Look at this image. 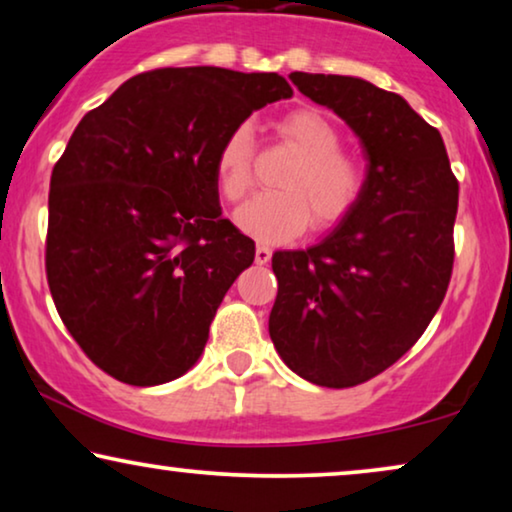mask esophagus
Wrapping results in <instances>:
<instances>
[{"label": "esophagus", "instance_id": "esophagus-1", "mask_svg": "<svg viewBox=\"0 0 512 512\" xmlns=\"http://www.w3.org/2000/svg\"><path fill=\"white\" fill-rule=\"evenodd\" d=\"M272 258V249L265 247V244H256V263L265 265Z\"/></svg>", "mask_w": 512, "mask_h": 512}]
</instances>
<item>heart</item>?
<instances>
[{
  "label": "heart",
  "instance_id": "heart-1",
  "mask_svg": "<svg viewBox=\"0 0 512 512\" xmlns=\"http://www.w3.org/2000/svg\"><path fill=\"white\" fill-rule=\"evenodd\" d=\"M277 132L298 153L277 186L237 209L235 221L244 233L268 242L298 237L314 223L317 230L338 226L359 205L366 191L361 160L342 151V135L333 121L314 109L289 111ZM219 191L228 202H240L254 184V132L240 123L223 139L214 160Z\"/></svg>",
  "mask_w": 512,
  "mask_h": 512
}]
</instances>
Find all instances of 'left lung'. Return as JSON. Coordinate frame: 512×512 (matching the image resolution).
Here are the masks:
<instances>
[{
  "label": "left lung",
  "mask_w": 512,
  "mask_h": 512,
  "mask_svg": "<svg viewBox=\"0 0 512 512\" xmlns=\"http://www.w3.org/2000/svg\"><path fill=\"white\" fill-rule=\"evenodd\" d=\"M361 139L366 191L319 244L275 251L270 338L307 382H368L422 338L454 265L459 181L443 137L401 95L338 74L293 72Z\"/></svg>",
  "instance_id": "left-lung-1"
}]
</instances>
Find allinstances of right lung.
<instances>
[{"label": "right lung", "instance_id": "1", "mask_svg": "<svg viewBox=\"0 0 512 512\" xmlns=\"http://www.w3.org/2000/svg\"><path fill=\"white\" fill-rule=\"evenodd\" d=\"M293 90L279 74L163 67L88 111L51 174L46 277L90 361L153 387L195 366L254 240L221 216L226 135Z\"/></svg>", "mask_w": 512, "mask_h": 512}]
</instances>
